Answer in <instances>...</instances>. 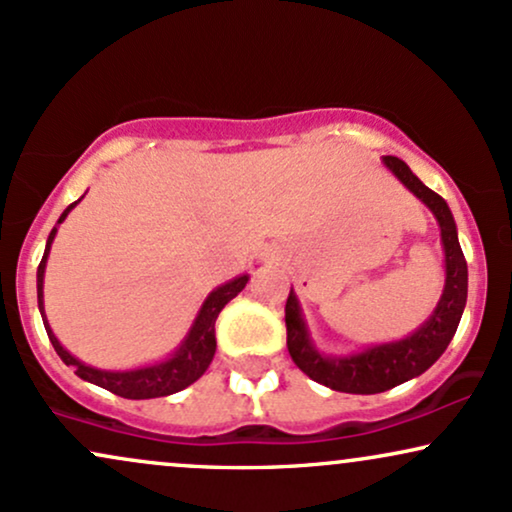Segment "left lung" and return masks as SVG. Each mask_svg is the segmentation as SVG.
<instances>
[{"label": "left lung", "instance_id": "left-lung-1", "mask_svg": "<svg viewBox=\"0 0 512 512\" xmlns=\"http://www.w3.org/2000/svg\"><path fill=\"white\" fill-rule=\"evenodd\" d=\"M382 163L437 218L446 277L437 306L418 330L410 332L408 337L396 339V342L370 344L361 351L339 353V356L320 351L315 346L304 308L292 287L285 306L289 356L313 382L325 384L334 391H346V394H380V391L413 380L427 368H432L446 351V346L451 344L460 318H463L465 301H468V263L460 249L458 227L449 204L430 187L422 185L418 175L401 159L382 156Z\"/></svg>", "mask_w": 512, "mask_h": 512}]
</instances>
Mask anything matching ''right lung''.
<instances>
[{
  "label": "right lung",
  "mask_w": 512,
  "mask_h": 512,
  "mask_svg": "<svg viewBox=\"0 0 512 512\" xmlns=\"http://www.w3.org/2000/svg\"><path fill=\"white\" fill-rule=\"evenodd\" d=\"M85 197V194H82ZM82 197L78 201H73L66 211L61 213L56 225L52 227L47 237V246H44V256L37 266V308H40L44 330L49 334V342H52L54 351L59 353L61 361L66 365H71L75 370V375L80 380L97 384L111 394L123 396V399H156V396H170L175 391H182L189 384H194L204 375L208 365L213 361V353H216V320L218 313L223 311L227 301H232L235 296L242 292L249 282V275H237L232 280H227L225 285H220L208 292L204 299V304L197 311V318L192 320L189 330L182 342L175 346L173 351L168 353L166 358L161 361L149 363V365H140V368H130V370H104V368H94V365L82 363L80 358H75L71 351L63 346L52 327L47 323V315H44V270H47V258H49V249H52V242L59 232V225L68 218V213L73 211L75 206L80 204Z\"/></svg>",
  "instance_id": "add662e5"
}]
</instances>
